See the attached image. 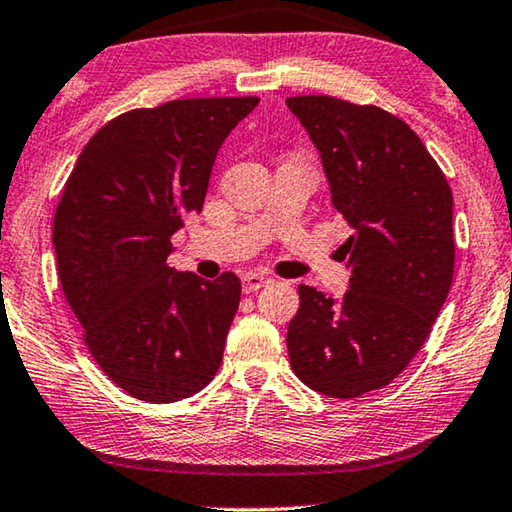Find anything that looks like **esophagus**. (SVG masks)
Here are the masks:
<instances>
[{
	"mask_svg": "<svg viewBox=\"0 0 512 512\" xmlns=\"http://www.w3.org/2000/svg\"><path fill=\"white\" fill-rule=\"evenodd\" d=\"M241 282H243V292L246 294H253V292H259V289L262 287H266L271 282V278L269 276H262V273H246V276L241 278Z\"/></svg>",
	"mask_w": 512,
	"mask_h": 512,
	"instance_id": "34e87169",
	"label": "esophagus"
}]
</instances>
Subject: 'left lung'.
<instances>
[{"instance_id": "1", "label": "left lung", "mask_w": 512, "mask_h": 512, "mask_svg": "<svg viewBox=\"0 0 512 512\" xmlns=\"http://www.w3.org/2000/svg\"><path fill=\"white\" fill-rule=\"evenodd\" d=\"M319 151L331 202L352 227L349 289L333 299L299 285L287 329L294 375L352 400L407 368L453 282V193L402 119L333 96L287 98Z\"/></svg>"}]
</instances>
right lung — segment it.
Wrapping results in <instances>:
<instances>
[{
	"label": "right lung",
	"instance_id": "obj_1",
	"mask_svg": "<svg viewBox=\"0 0 512 512\" xmlns=\"http://www.w3.org/2000/svg\"><path fill=\"white\" fill-rule=\"evenodd\" d=\"M259 98H186L112 119L82 149L55 211L61 289L91 356L144 402H177L216 375L241 280L167 264L200 213L211 167Z\"/></svg>",
	"mask_w": 512,
	"mask_h": 512
}]
</instances>
